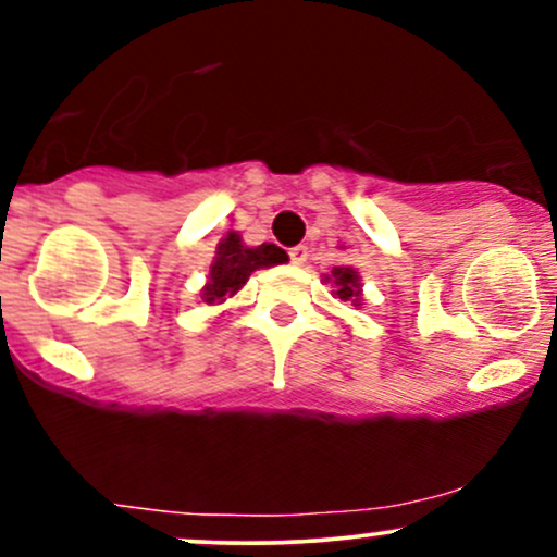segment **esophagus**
Masks as SVG:
<instances>
[{"instance_id": "34e87169", "label": "esophagus", "mask_w": 557, "mask_h": 557, "mask_svg": "<svg viewBox=\"0 0 557 557\" xmlns=\"http://www.w3.org/2000/svg\"><path fill=\"white\" fill-rule=\"evenodd\" d=\"M287 253H290V261H293V264H296V267H300L306 259H309V248H306V246H293Z\"/></svg>"}]
</instances>
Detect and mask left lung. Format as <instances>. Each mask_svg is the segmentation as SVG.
I'll return each instance as SVG.
<instances>
[{"mask_svg":"<svg viewBox=\"0 0 557 557\" xmlns=\"http://www.w3.org/2000/svg\"><path fill=\"white\" fill-rule=\"evenodd\" d=\"M327 283L335 285V296L341 300H354V306H361V277L354 267H335L332 274H324Z\"/></svg>","mask_w":557,"mask_h":557,"instance_id":"left-lung-1","label":"left lung"}]
</instances>
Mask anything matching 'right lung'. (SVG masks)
<instances>
[{
    "instance_id": "1",
    "label": "right lung",
    "mask_w": 557,
    "mask_h": 557,
    "mask_svg": "<svg viewBox=\"0 0 557 557\" xmlns=\"http://www.w3.org/2000/svg\"><path fill=\"white\" fill-rule=\"evenodd\" d=\"M285 259V251L274 243L243 246L238 233H227L216 246V257L212 261V270H209V283L201 290V300L209 306L225 304L248 283L251 272L261 270V267L283 264Z\"/></svg>"
}]
</instances>
